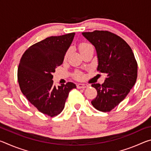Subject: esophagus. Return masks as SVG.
Listing matches in <instances>:
<instances>
[{"label": "esophagus", "mask_w": 151, "mask_h": 151, "mask_svg": "<svg viewBox=\"0 0 151 151\" xmlns=\"http://www.w3.org/2000/svg\"><path fill=\"white\" fill-rule=\"evenodd\" d=\"M76 86H77L78 88H87L88 86L86 85H83V84H78V85H76Z\"/></svg>", "instance_id": "esophagus-1"}]
</instances>
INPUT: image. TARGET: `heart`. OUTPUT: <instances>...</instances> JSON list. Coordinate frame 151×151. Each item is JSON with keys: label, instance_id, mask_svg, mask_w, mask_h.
Listing matches in <instances>:
<instances>
[{"label": "heart", "instance_id": "b5f03b06", "mask_svg": "<svg viewBox=\"0 0 151 151\" xmlns=\"http://www.w3.org/2000/svg\"><path fill=\"white\" fill-rule=\"evenodd\" d=\"M93 46H92L91 44H89V43H86V42H83L81 43L79 46V50H80V52H83L84 50H85L87 49V48L92 47ZM75 78L76 79H78V80H82L84 78V75L83 73H76L75 75Z\"/></svg>", "mask_w": 151, "mask_h": 151}]
</instances>
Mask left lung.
Instances as JSON below:
<instances>
[{"label": "left lung", "mask_w": 151, "mask_h": 151, "mask_svg": "<svg viewBox=\"0 0 151 151\" xmlns=\"http://www.w3.org/2000/svg\"><path fill=\"white\" fill-rule=\"evenodd\" d=\"M96 48L97 71L105 73L104 83L93 84L97 96L91 101L96 109L110 112L119 105L133 87L137 78V62L124 40L108 30L83 32Z\"/></svg>", "instance_id": "obj_1"}]
</instances>
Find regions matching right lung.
Instances as JSON below:
<instances>
[{"mask_svg":"<svg viewBox=\"0 0 151 151\" xmlns=\"http://www.w3.org/2000/svg\"><path fill=\"white\" fill-rule=\"evenodd\" d=\"M75 35L46 38L30 46L20 58L17 72L20 91L38 111L50 117L63 111L69 92L76 88L71 82L56 86L52 80Z\"/></svg>","mask_w":151,"mask_h":151,"instance_id":"right-lung-1","label":"right lung"}]
</instances>
